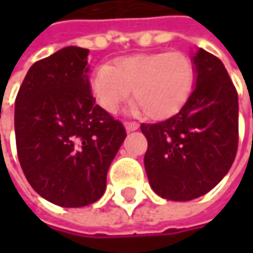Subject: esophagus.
Returning <instances> with one entry per match:
<instances>
[{
    "mask_svg": "<svg viewBox=\"0 0 253 253\" xmlns=\"http://www.w3.org/2000/svg\"><path fill=\"white\" fill-rule=\"evenodd\" d=\"M124 125H125L126 131H135V129H138V124H136V122L126 121Z\"/></svg>",
    "mask_w": 253,
    "mask_h": 253,
    "instance_id": "1",
    "label": "esophagus"
}]
</instances>
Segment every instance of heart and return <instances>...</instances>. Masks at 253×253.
Listing matches in <instances>:
<instances>
[{"instance_id":"1","label":"heart","mask_w":253,"mask_h":253,"mask_svg":"<svg viewBox=\"0 0 253 253\" xmlns=\"http://www.w3.org/2000/svg\"><path fill=\"white\" fill-rule=\"evenodd\" d=\"M194 64L183 52L132 54L100 67L92 77L91 90L107 112L118 111L133 91L138 108L152 120L177 114L189 100L194 83Z\"/></svg>"}]
</instances>
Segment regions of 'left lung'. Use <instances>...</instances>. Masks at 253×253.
<instances>
[{
    "label": "left lung",
    "instance_id": "8db88e82",
    "mask_svg": "<svg viewBox=\"0 0 253 253\" xmlns=\"http://www.w3.org/2000/svg\"><path fill=\"white\" fill-rule=\"evenodd\" d=\"M196 87L176 115L142 124L145 170L163 199L189 201L209 193L231 169L238 149V92L217 56L193 57Z\"/></svg>",
    "mask_w": 253,
    "mask_h": 253
}]
</instances>
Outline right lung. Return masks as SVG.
I'll return each instance as SVG.
<instances>
[{"label": "right lung", "mask_w": 253, "mask_h": 253, "mask_svg": "<svg viewBox=\"0 0 253 253\" xmlns=\"http://www.w3.org/2000/svg\"><path fill=\"white\" fill-rule=\"evenodd\" d=\"M88 49L67 46L32 64L15 100L21 168L43 199L84 207L101 197L107 171L126 136L95 104L88 83Z\"/></svg>", "instance_id": "right-lung-1"}]
</instances>
